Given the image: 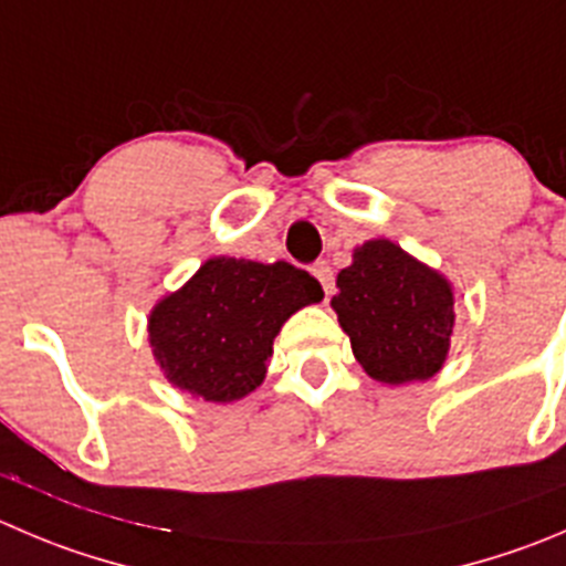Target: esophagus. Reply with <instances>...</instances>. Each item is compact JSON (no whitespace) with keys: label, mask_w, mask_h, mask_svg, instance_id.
<instances>
[{"label":"esophagus","mask_w":566,"mask_h":566,"mask_svg":"<svg viewBox=\"0 0 566 566\" xmlns=\"http://www.w3.org/2000/svg\"><path fill=\"white\" fill-rule=\"evenodd\" d=\"M311 272H314V277L319 280L322 289H325V294H327V297H331V294H333V269L327 266L325 261H316Z\"/></svg>","instance_id":"esophagus-1"}]
</instances>
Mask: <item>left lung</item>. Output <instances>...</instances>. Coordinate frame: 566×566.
Wrapping results in <instances>:
<instances>
[{"instance_id": "8db88e82", "label": "left lung", "mask_w": 566, "mask_h": 566, "mask_svg": "<svg viewBox=\"0 0 566 566\" xmlns=\"http://www.w3.org/2000/svg\"><path fill=\"white\" fill-rule=\"evenodd\" d=\"M331 300L369 378L400 386L441 369L455 325L453 286L389 239L355 247Z\"/></svg>"}]
</instances>
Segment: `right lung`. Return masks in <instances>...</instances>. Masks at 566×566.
I'll list each match as a JSON object with an SVG mask.
<instances>
[{
	"instance_id": "1",
	"label": "right lung",
	"mask_w": 566,
	"mask_h": 566,
	"mask_svg": "<svg viewBox=\"0 0 566 566\" xmlns=\"http://www.w3.org/2000/svg\"><path fill=\"white\" fill-rule=\"evenodd\" d=\"M325 297L319 280L286 261L211 258L149 314V344L177 389L233 402L266 378L283 322Z\"/></svg>"
}]
</instances>
